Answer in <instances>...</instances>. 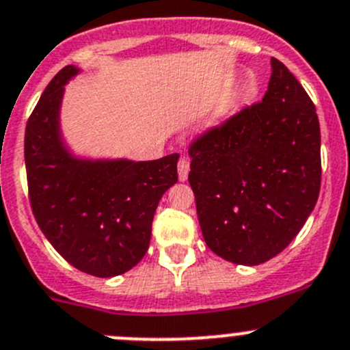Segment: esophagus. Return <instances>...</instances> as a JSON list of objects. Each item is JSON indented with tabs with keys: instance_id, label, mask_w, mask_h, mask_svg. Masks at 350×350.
Instances as JSON below:
<instances>
[{
	"instance_id": "1",
	"label": "esophagus",
	"mask_w": 350,
	"mask_h": 350,
	"mask_svg": "<svg viewBox=\"0 0 350 350\" xmlns=\"http://www.w3.org/2000/svg\"><path fill=\"white\" fill-rule=\"evenodd\" d=\"M176 168H178V180L180 182H185V180L189 178V172H190L189 160H187V158H180Z\"/></svg>"
}]
</instances>
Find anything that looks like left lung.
<instances>
[{
    "label": "left lung",
    "instance_id": "obj_1",
    "mask_svg": "<svg viewBox=\"0 0 350 350\" xmlns=\"http://www.w3.org/2000/svg\"><path fill=\"white\" fill-rule=\"evenodd\" d=\"M260 103L190 148L189 183L207 247L221 258L258 265L281 254L320 193L317 109L289 69L271 59Z\"/></svg>",
    "mask_w": 350,
    "mask_h": 350
}]
</instances>
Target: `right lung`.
Here are the masks:
<instances>
[{
	"mask_svg": "<svg viewBox=\"0 0 350 350\" xmlns=\"http://www.w3.org/2000/svg\"><path fill=\"white\" fill-rule=\"evenodd\" d=\"M83 69L66 66L47 85L25 129L30 204L49 243L72 267L116 278L139 264L154 211L178 180V154L160 160L81 157L66 141V85Z\"/></svg>",
	"mask_w": 350,
	"mask_h": 350,
	"instance_id": "add662e5",
	"label": "right lung"
}]
</instances>
